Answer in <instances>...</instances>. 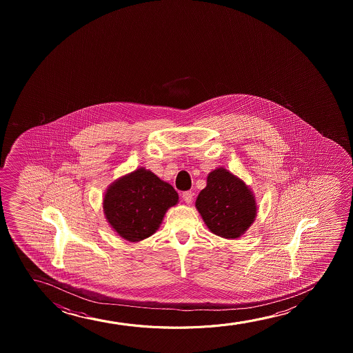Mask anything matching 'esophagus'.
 Wrapping results in <instances>:
<instances>
[{
  "label": "esophagus",
  "instance_id": "esophagus-1",
  "mask_svg": "<svg viewBox=\"0 0 353 353\" xmlns=\"http://www.w3.org/2000/svg\"><path fill=\"white\" fill-rule=\"evenodd\" d=\"M182 198H183L185 203H192V201H193V193H192V192H184V193L182 194Z\"/></svg>",
  "mask_w": 353,
  "mask_h": 353
}]
</instances>
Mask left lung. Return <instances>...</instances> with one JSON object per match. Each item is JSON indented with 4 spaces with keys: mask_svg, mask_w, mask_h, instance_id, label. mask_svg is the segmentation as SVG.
<instances>
[{
    "mask_svg": "<svg viewBox=\"0 0 353 353\" xmlns=\"http://www.w3.org/2000/svg\"><path fill=\"white\" fill-rule=\"evenodd\" d=\"M195 208L210 232L234 240L242 236L256 217V196L241 179L224 168L211 171Z\"/></svg>",
    "mask_w": 353,
    "mask_h": 353,
    "instance_id": "8db88e82",
    "label": "left lung"
}]
</instances>
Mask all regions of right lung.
Here are the masks:
<instances>
[{
    "label": "right lung",
    "instance_id": "right-lung-1",
    "mask_svg": "<svg viewBox=\"0 0 353 353\" xmlns=\"http://www.w3.org/2000/svg\"><path fill=\"white\" fill-rule=\"evenodd\" d=\"M179 203L171 184L145 168L116 179L103 196V213L112 229L126 241L152 236L170 208Z\"/></svg>",
    "mask_w": 353,
    "mask_h": 353
}]
</instances>
